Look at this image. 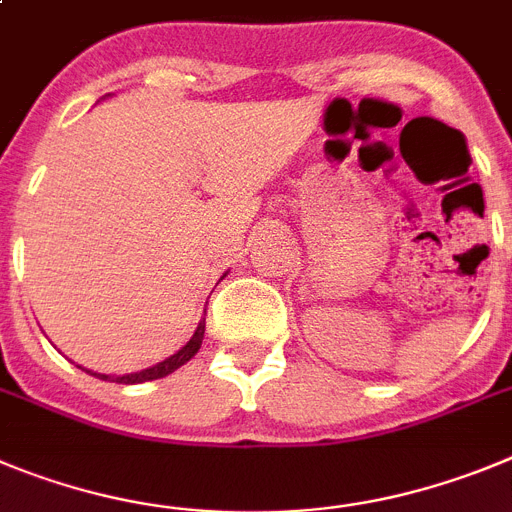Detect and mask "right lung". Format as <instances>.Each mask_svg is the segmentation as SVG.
Returning a JSON list of instances; mask_svg holds the SVG:
<instances>
[{"label": "right lung", "instance_id": "right-lung-1", "mask_svg": "<svg viewBox=\"0 0 512 512\" xmlns=\"http://www.w3.org/2000/svg\"><path fill=\"white\" fill-rule=\"evenodd\" d=\"M222 278H227V273L222 275ZM209 303V301H206ZM206 313V308H204ZM204 331H206V319L199 321V326H196V331H193V336L188 339L186 344H183L181 349H178L176 354H170L168 359H163V362H158V365L147 367V370H140V372H130V375H101V372H91V370H81L89 372V375L99 377V380H109V382H122V385H137V382H150V380H160V377L170 375V372H176L178 367H183L188 362V359L193 357V354L199 352L201 349V342H204Z\"/></svg>", "mask_w": 512, "mask_h": 512}]
</instances>
